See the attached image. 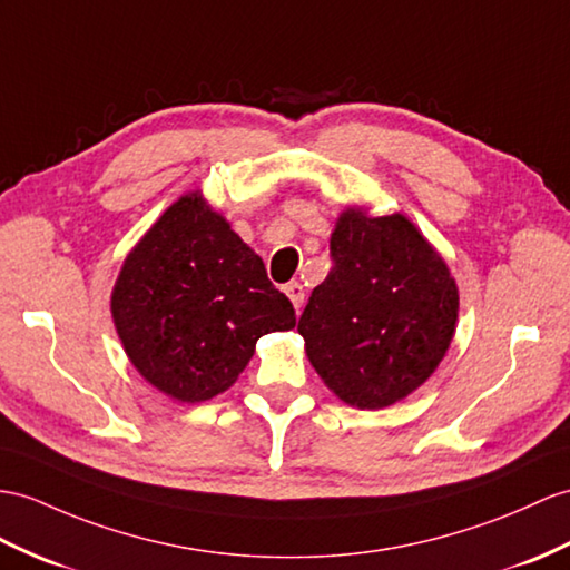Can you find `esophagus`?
Masks as SVG:
<instances>
[{"mask_svg": "<svg viewBox=\"0 0 570 570\" xmlns=\"http://www.w3.org/2000/svg\"><path fill=\"white\" fill-rule=\"evenodd\" d=\"M285 295L289 297V302H293V307L299 312L302 304H304V287H302L297 281L287 283V285H285Z\"/></svg>", "mask_w": 570, "mask_h": 570, "instance_id": "obj_1", "label": "esophagus"}]
</instances>
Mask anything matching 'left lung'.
Wrapping results in <instances>:
<instances>
[{"mask_svg": "<svg viewBox=\"0 0 570 570\" xmlns=\"http://www.w3.org/2000/svg\"><path fill=\"white\" fill-rule=\"evenodd\" d=\"M331 258L299 316L304 351L345 404L392 406L419 390L450 348L460 312L454 277L401 213L343 210Z\"/></svg>", "mask_w": 570, "mask_h": 570, "instance_id": "8db88e82", "label": "left lung"}]
</instances>
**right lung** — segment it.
I'll return each instance as SVG.
<instances>
[{
  "mask_svg": "<svg viewBox=\"0 0 570 570\" xmlns=\"http://www.w3.org/2000/svg\"><path fill=\"white\" fill-rule=\"evenodd\" d=\"M110 312L135 370L180 404L227 392L256 341L297 322L261 256L200 193L166 207L137 242L120 268Z\"/></svg>",
  "mask_w": 570,
  "mask_h": 570,
  "instance_id": "add662e5",
  "label": "right lung"
}]
</instances>
